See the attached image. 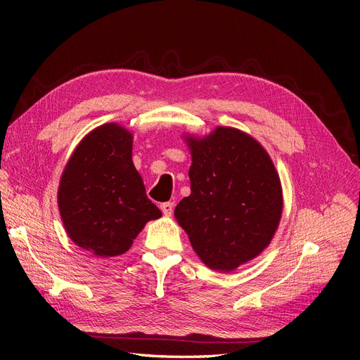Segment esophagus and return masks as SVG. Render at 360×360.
Returning <instances> with one entry per match:
<instances>
[{
    "instance_id": "34e87169",
    "label": "esophagus",
    "mask_w": 360,
    "mask_h": 360,
    "mask_svg": "<svg viewBox=\"0 0 360 360\" xmlns=\"http://www.w3.org/2000/svg\"><path fill=\"white\" fill-rule=\"evenodd\" d=\"M160 210H162V213L165 214V216H171L172 212H174V202H171V201L163 202V204L160 205Z\"/></svg>"
}]
</instances>
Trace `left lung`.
<instances>
[{
  "label": "left lung",
  "instance_id": "obj_1",
  "mask_svg": "<svg viewBox=\"0 0 360 360\" xmlns=\"http://www.w3.org/2000/svg\"><path fill=\"white\" fill-rule=\"evenodd\" d=\"M191 195L174 210L205 266L230 271L255 258L282 214L279 176L266 150L233 127L188 136Z\"/></svg>",
  "mask_w": 360,
  "mask_h": 360
}]
</instances>
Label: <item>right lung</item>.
<instances>
[{
    "mask_svg": "<svg viewBox=\"0 0 360 360\" xmlns=\"http://www.w3.org/2000/svg\"><path fill=\"white\" fill-rule=\"evenodd\" d=\"M58 207L72 240L103 258L124 254L162 216L134 167L129 130L108 123L81 141L61 176Z\"/></svg>",
    "mask_w": 360,
    "mask_h": 360,
    "instance_id": "1",
    "label": "right lung"
}]
</instances>
